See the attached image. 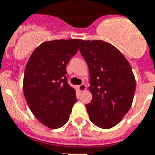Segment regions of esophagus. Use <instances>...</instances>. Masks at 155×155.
I'll return each mask as SVG.
<instances>
[{
  "mask_svg": "<svg viewBox=\"0 0 155 155\" xmlns=\"http://www.w3.org/2000/svg\"><path fill=\"white\" fill-rule=\"evenodd\" d=\"M78 89L79 90V91H86V89H87V86H86V84H84V83H83V84H81V85H79V87H78Z\"/></svg>",
  "mask_w": 155,
  "mask_h": 155,
  "instance_id": "34e87169",
  "label": "esophagus"
}]
</instances>
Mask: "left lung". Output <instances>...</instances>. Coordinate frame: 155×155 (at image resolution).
<instances>
[{
    "instance_id": "1",
    "label": "left lung",
    "mask_w": 155,
    "mask_h": 155,
    "mask_svg": "<svg viewBox=\"0 0 155 155\" xmlns=\"http://www.w3.org/2000/svg\"><path fill=\"white\" fill-rule=\"evenodd\" d=\"M79 51L91 77L93 99L86 105L90 120L102 129L114 127L134 101L136 79L130 64L115 46L103 40H81Z\"/></svg>"
}]
</instances>
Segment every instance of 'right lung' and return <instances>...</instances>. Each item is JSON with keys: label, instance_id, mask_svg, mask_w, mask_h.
Masks as SVG:
<instances>
[{"label": "right lung", "instance_id": "1", "mask_svg": "<svg viewBox=\"0 0 155 155\" xmlns=\"http://www.w3.org/2000/svg\"><path fill=\"white\" fill-rule=\"evenodd\" d=\"M81 40H54L33 51L24 73L23 93L29 109L43 125L58 129L69 119L76 91L67 83L66 65Z\"/></svg>", "mask_w": 155, "mask_h": 155}]
</instances>
